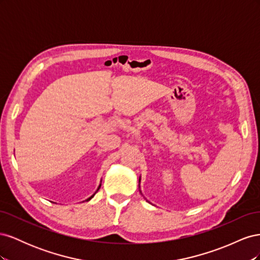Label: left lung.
Listing matches in <instances>:
<instances>
[{"label":"left lung","instance_id":"left-lung-1","mask_svg":"<svg viewBox=\"0 0 260 260\" xmlns=\"http://www.w3.org/2000/svg\"><path fill=\"white\" fill-rule=\"evenodd\" d=\"M140 182H141V177L139 178V188H140ZM140 193H141V194H142V192H141V188H140Z\"/></svg>","mask_w":260,"mask_h":260}]
</instances>
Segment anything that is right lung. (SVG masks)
I'll return each instance as SVG.
<instances>
[{
    "instance_id": "right-lung-1",
    "label": "right lung",
    "mask_w": 260,
    "mask_h": 260,
    "mask_svg": "<svg viewBox=\"0 0 260 260\" xmlns=\"http://www.w3.org/2000/svg\"><path fill=\"white\" fill-rule=\"evenodd\" d=\"M101 182H102V180H101ZM101 185H102V183H100V185H99V186H98V188H96V191H95V193H96V192H98V191H99V190H100V187H101ZM95 193H94V194H93V195H91V196H90V198H89V199H86V200H85V201H86V202H88V201H90V200H92V199H93V196H94V195H95Z\"/></svg>"
}]
</instances>
